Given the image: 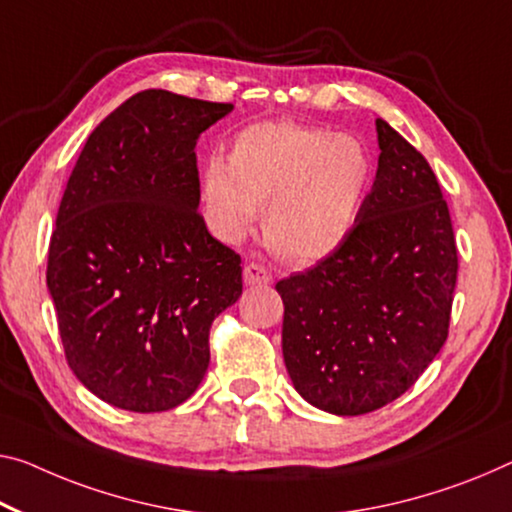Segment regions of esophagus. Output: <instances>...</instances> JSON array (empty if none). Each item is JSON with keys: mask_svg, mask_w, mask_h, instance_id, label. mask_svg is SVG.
I'll list each match as a JSON object with an SVG mask.
<instances>
[{"mask_svg": "<svg viewBox=\"0 0 512 512\" xmlns=\"http://www.w3.org/2000/svg\"><path fill=\"white\" fill-rule=\"evenodd\" d=\"M242 279H245L247 286H267V283L272 281L270 272H267L265 267L258 265V263L245 265V272H242Z\"/></svg>", "mask_w": 512, "mask_h": 512, "instance_id": "obj_1", "label": "esophagus"}]
</instances>
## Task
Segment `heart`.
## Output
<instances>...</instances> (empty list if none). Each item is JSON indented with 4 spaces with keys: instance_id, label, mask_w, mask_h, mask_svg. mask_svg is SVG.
<instances>
[{
    "instance_id": "obj_1",
    "label": "heart",
    "mask_w": 512,
    "mask_h": 512,
    "mask_svg": "<svg viewBox=\"0 0 512 512\" xmlns=\"http://www.w3.org/2000/svg\"><path fill=\"white\" fill-rule=\"evenodd\" d=\"M373 185L359 139L293 121L249 125L210 164L203 194L226 240L240 242L265 208L267 242L293 263L320 261L355 229Z\"/></svg>"
}]
</instances>
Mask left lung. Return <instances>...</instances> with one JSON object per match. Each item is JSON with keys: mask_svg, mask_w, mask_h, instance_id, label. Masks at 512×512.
I'll use <instances>...</instances> for the list:
<instances>
[{"mask_svg": "<svg viewBox=\"0 0 512 512\" xmlns=\"http://www.w3.org/2000/svg\"><path fill=\"white\" fill-rule=\"evenodd\" d=\"M380 160L355 229L311 270L277 283L281 348L297 393L359 416L412 387L448 336L458 249L439 183L377 119Z\"/></svg>", "mask_w": 512, "mask_h": 512, "instance_id": "obj_1", "label": "left lung"}]
</instances>
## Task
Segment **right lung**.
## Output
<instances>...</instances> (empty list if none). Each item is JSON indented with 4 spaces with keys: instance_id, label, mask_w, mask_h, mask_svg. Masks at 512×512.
<instances>
[{
    "instance_id": "1",
    "label": "right lung",
    "mask_w": 512,
    "mask_h": 512,
    "mask_svg": "<svg viewBox=\"0 0 512 512\" xmlns=\"http://www.w3.org/2000/svg\"><path fill=\"white\" fill-rule=\"evenodd\" d=\"M229 102L148 89L82 148L47 251L68 366L130 412L185 403L210 364L208 334L242 295L240 256L199 215L196 139Z\"/></svg>"
}]
</instances>
